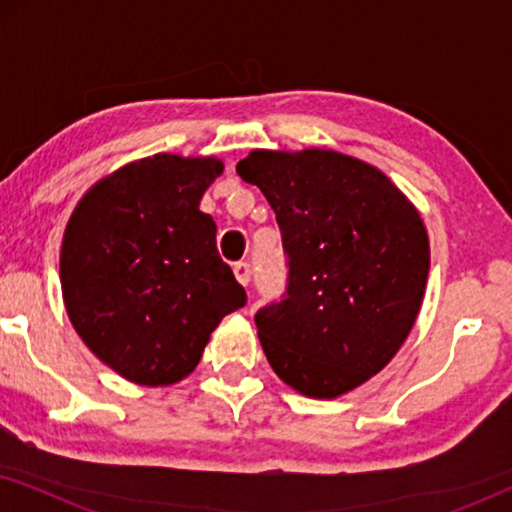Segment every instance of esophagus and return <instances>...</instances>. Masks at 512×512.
I'll use <instances>...</instances> for the list:
<instances>
[{"instance_id": "obj_1", "label": "esophagus", "mask_w": 512, "mask_h": 512, "mask_svg": "<svg viewBox=\"0 0 512 512\" xmlns=\"http://www.w3.org/2000/svg\"><path fill=\"white\" fill-rule=\"evenodd\" d=\"M233 272H235L237 282H240L242 286H249V282H251V268H249V263H235Z\"/></svg>"}]
</instances>
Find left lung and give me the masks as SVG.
Instances as JSON below:
<instances>
[{
  "mask_svg": "<svg viewBox=\"0 0 512 512\" xmlns=\"http://www.w3.org/2000/svg\"><path fill=\"white\" fill-rule=\"evenodd\" d=\"M237 174L261 188L282 230L289 286L256 314L282 382L338 398L394 359L429 277L417 207L375 165L331 149H254Z\"/></svg>",
  "mask_w": 512,
  "mask_h": 512,
  "instance_id": "1",
  "label": "left lung"
}]
</instances>
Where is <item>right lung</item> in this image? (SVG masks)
Segmentation results:
<instances>
[{
    "mask_svg": "<svg viewBox=\"0 0 512 512\" xmlns=\"http://www.w3.org/2000/svg\"><path fill=\"white\" fill-rule=\"evenodd\" d=\"M223 160L177 153L132 160L83 193L60 247L74 331L97 359L142 387L188 377L209 335L247 303L216 251L200 200Z\"/></svg>",
    "mask_w": 512,
    "mask_h": 512,
    "instance_id": "add662e5",
    "label": "right lung"
}]
</instances>
